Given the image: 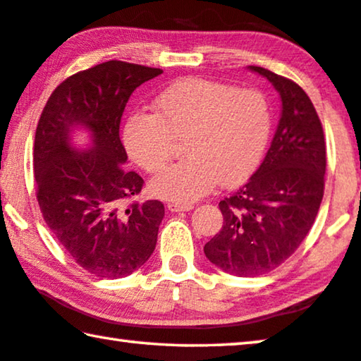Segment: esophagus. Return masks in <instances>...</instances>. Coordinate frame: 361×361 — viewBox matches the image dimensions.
Here are the masks:
<instances>
[{
	"instance_id": "obj_1",
	"label": "esophagus",
	"mask_w": 361,
	"mask_h": 361,
	"mask_svg": "<svg viewBox=\"0 0 361 361\" xmlns=\"http://www.w3.org/2000/svg\"><path fill=\"white\" fill-rule=\"evenodd\" d=\"M169 212H189L192 210V204H180V202H169L167 204Z\"/></svg>"
}]
</instances>
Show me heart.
<instances>
[{"label": "heart", "mask_w": 361, "mask_h": 361, "mask_svg": "<svg viewBox=\"0 0 361 361\" xmlns=\"http://www.w3.org/2000/svg\"><path fill=\"white\" fill-rule=\"evenodd\" d=\"M156 113H132L122 140L133 162L159 172L173 154V140L186 159L154 176L151 191L173 202H191L218 183L234 186L258 166L271 135V108L255 89L202 78H183L154 100Z\"/></svg>", "instance_id": "heart-1"}]
</instances>
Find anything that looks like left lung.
I'll return each instance as SVG.
<instances>
[{
  "label": "left lung",
  "instance_id": "obj_1",
  "mask_svg": "<svg viewBox=\"0 0 361 361\" xmlns=\"http://www.w3.org/2000/svg\"><path fill=\"white\" fill-rule=\"evenodd\" d=\"M248 70L279 92V126L252 178L219 202L223 228L204 247L210 262L239 277L272 271L296 252L319 213L326 169L322 122L307 94L261 66Z\"/></svg>",
  "mask_w": 361,
  "mask_h": 361
}]
</instances>
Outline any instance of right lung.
Instances as JSON below:
<instances>
[{
    "instance_id": "obj_1",
    "label": "right lung",
    "mask_w": 361,
    "mask_h": 361,
    "mask_svg": "<svg viewBox=\"0 0 361 361\" xmlns=\"http://www.w3.org/2000/svg\"><path fill=\"white\" fill-rule=\"evenodd\" d=\"M162 70L109 60L79 71L49 97L36 127V197L49 229L66 253L97 277L130 276L156 248L164 205L126 200L143 178L122 166L124 108L138 85ZM78 131L90 142L78 145Z\"/></svg>"
}]
</instances>
